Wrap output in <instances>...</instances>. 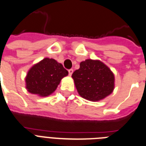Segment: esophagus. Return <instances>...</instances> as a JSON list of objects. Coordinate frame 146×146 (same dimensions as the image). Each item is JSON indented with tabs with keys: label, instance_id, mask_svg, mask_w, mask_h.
<instances>
[{
	"label": "esophagus",
	"instance_id": "esophagus-1",
	"mask_svg": "<svg viewBox=\"0 0 146 146\" xmlns=\"http://www.w3.org/2000/svg\"><path fill=\"white\" fill-rule=\"evenodd\" d=\"M68 73H69V76H71V75H72V74H73V69L68 70Z\"/></svg>",
	"mask_w": 146,
	"mask_h": 146
}]
</instances>
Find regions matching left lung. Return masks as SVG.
Returning <instances> with one entry per match:
<instances>
[{
	"mask_svg": "<svg viewBox=\"0 0 146 146\" xmlns=\"http://www.w3.org/2000/svg\"><path fill=\"white\" fill-rule=\"evenodd\" d=\"M77 91L89 101L96 102L109 96L114 89V75L100 60L87 59L72 74Z\"/></svg>",
	"mask_w": 146,
	"mask_h": 146,
	"instance_id": "8db88e82",
	"label": "left lung"
}]
</instances>
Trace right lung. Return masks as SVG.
Listing matches in <instances>:
<instances>
[{
	"label": "right lung",
	"mask_w": 146,
	"mask_h": 146,
	"mask_svg": "<svg viewBox=\"0 0 146 146\" xmlns=\"http://www.w3.org/2000/svg\"><path fill=\"white\" fill-rule=\"evenodd\" d=\"M67 75L68 71L62 64L53 58H45L29 70L25 78L26 88L30 94L39 96H50Z\"/></svg>",
	"instance_id": "obj_1"
}]
</instances>
